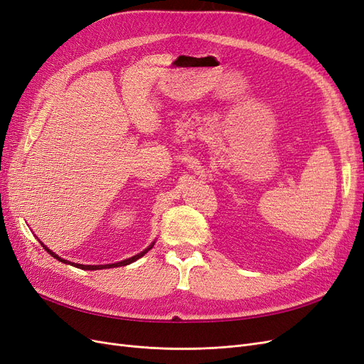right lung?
<instances>
[{"mask_svg":"<svg viewBox=\"0 0 364 364\" xmlns=\"http://www.w3.org/2000/svg\"><path fill=\"white\" fill-rule=\"evenodd\" d=\"M42 245V243H41ZM42 247L43 249H46L48 253H50V255L51 257H54V258H56V259H59L60 262H68L67 259H63V258H60V257H58L56 255V253H54V252H51L48 247H46V246H43L42 245ZM153 247V243H151V246L150 247H147L146 250H142L141 253H138V255H135V257H132V258H127V259H124V261H119V262H115V264H105V266H103V264H102V266H85V264H71V262H68V264H71V266H74V267H77V269H82V270H102V269H112V267H121V266H127V264H130V262H134V261H136V259H139L141 257H144L146 255V253L150 250Z\"/></svg>","mask_w":364,"mask_h":364,"instance_id":"obj_1","label":"right lung"}]
</instances>
